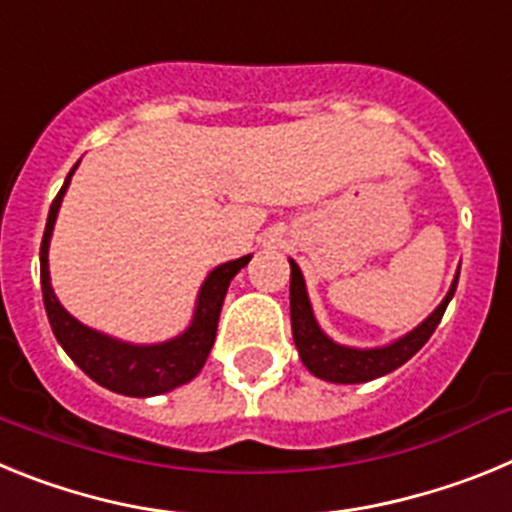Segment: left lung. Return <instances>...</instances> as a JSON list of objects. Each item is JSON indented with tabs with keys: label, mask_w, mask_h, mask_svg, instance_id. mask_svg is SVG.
Wrapping results in <instances>:
<instances>
[{
	"label": "left lung",
	"mask_w": 512,
	"mask_h": 512,
	"mask_svg": "<svg viewBox=\"0 0 512 512\" xmlns=\"http://www.w3.org/2000/svg\"><path fill=\"white\" fill-rule=\"evenodd\" d=\"M292 266V279H289V315H292V336H295V346L300 351L302 364L310 369L315 377L325 379V382L338 384H359L377 379L382 374L395 372L397 366H402L408 359H413L425 341L433 336V330L441 323L443 312L449 307V300L454 297L456 284H459V274H456L454 284H451L449 295L443 297L441 305L433 310V315L425 323H420L413 333L395 341L392 346L384 348H346L330 341L323 330L318 328L315 318H312V307L305 292V279L295 261H289Z\"/></svg>",
	"instance_id": "1"
}]
</instances>
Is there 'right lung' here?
Here are the masks:
<instances>
[{
	"label": "right lung",
	"instance_id": "right-lung-1",
	"mask_svg": "<svg viewBox=\"0 0 512 512\" xmlns=\"http://www.w3.org/2000/svg\"><path fill=\"white\" fill-rule=\"evenodd\" d=\"M74 171L76 166L69 171L61 192L53 200L48 223H45L43 243H40V287H43V305L45 312H48L53 336L58 338L63 351L74 359L81 372L92 377L97 384H102V387H107V390L120 392V395L151 397L174 390L179 384H187L189 379L200 374L207 356H210L230 279L251 261V256L228 261V264L217 266L212 271L200 289V300H197L192 325L179 338L169 343H158V346H128V343L112 341V338L102 336L97 330L71 318L53 295L51 277H48V241H51L63 192L69 187Z\"/></svg>",
	"mask_w": 512,
	"mask_h": 512
}]
</instances>
